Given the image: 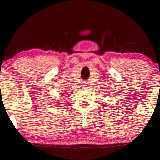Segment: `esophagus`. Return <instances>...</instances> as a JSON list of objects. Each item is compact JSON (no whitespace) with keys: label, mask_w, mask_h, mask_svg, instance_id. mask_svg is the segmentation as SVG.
<instances>
[{"label":"esophagus","mask_w":160,"mask_h":160,"mask_svg":"<svg viewBox=\"0 0 160 160\" xmlns=\"http://www.w3.org/2000/svg\"><path fill=\"white\" fill-rule=\"evenodd\" d=\"M82 88L83 89H88V88H89V85H88V83H87V82H84V83L82 84Z\"/></svg>","instance_id":"obj_1"}]
</instances>
